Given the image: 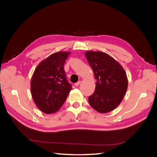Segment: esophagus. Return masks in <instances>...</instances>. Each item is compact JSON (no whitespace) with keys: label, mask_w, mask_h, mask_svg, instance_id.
I'll list each match as a JSON object with an SVG mask.
<instances>
[{"label":"esophagus","mask_w":157,"mask_h":157,"mask_svg":"<svg viewBox=\"0 0 157 157\" xmlns=\"http://www.w3.org/2000/svg\"><path fill=\"white\" fill-rule=\"evenodd\" d=\"M80 82H81V81H78V82H76V83L75 84V86H78L79 84H80Z\"/></svg>","instance_id":"esophagus-1"}]
</instances>
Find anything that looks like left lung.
<instances>
[{
  "label": "left lung",
  "instance_id": "8db88e82",
  "mask_svg": "<svg viewBox=\"0 0 157 157\" xmlns=\"http://www.w3.org/2000/svg\"><path fill=\"white\" fill-rule=\"evenodd\" d=\"M85 55L97 80L95 91L89 97L90 105L100 113L113 111L127 91L128 80L125 71L107 53L87 51Z\"/></svg>",
  "mask_w": 157,
  "mask_h": 157
}]
</instances>
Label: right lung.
I'll use <instances>...</instances> for the list:
<instances>
[{"mask_svg": "<svg viewBox=\"0 0 157 157\" xmlns=\"http://www.w3.org/2000/svg\"><path fill=\"white\" fill-rule=\"evenodd\" d=\"M70 53L62 51L50 55L36 66L32 77V96L36 107L45 113L59 110L72 89L63 69Z\"/></svg>", "mask_w": 157, "mask_h": 157, "instance_id": "obj_1", "label": "right lung"}]
</instances>
